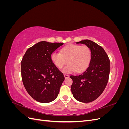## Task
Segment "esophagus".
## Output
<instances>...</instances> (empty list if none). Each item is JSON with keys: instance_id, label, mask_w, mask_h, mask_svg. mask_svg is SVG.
Segmentation results:
<instances>
[{"instance_id": "34e87169", "label": "esophagus", "mask_w": 129, "mask_h": 129, "mask_svg": "<svg viewBox=\"0 0 129 129\" xmlns=\"http://www.w3.org/2000/svg\"><path fill=\"white\" fill-rule=\"evenodd\" d=\"M64 77H65V79H66V78L69 77V75H68V74H64Z\"/></svg>"}]
</instances>
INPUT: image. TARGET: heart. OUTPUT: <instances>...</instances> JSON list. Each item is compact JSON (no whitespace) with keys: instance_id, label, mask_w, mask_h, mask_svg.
Masks as SVG:
<instances>
[{"instance_id":"1","label":"heart","mask_w":129,"mask_h":129,"mask_svg":"<svg viewBox=\"0 0 129 129\" xmlns=\"http://www.w3.org/2000/svg\"><path fill=\"white\" fill-rule=\"evenodd\" d=\"M50 57L53 63L58 68H61L68 62L69 64L62 69L63 73H71L75 71L80 73L88 67L92 53L87 46L69 44L62 48L61 53L53 52Z\"/></svg>"}]
</instances>
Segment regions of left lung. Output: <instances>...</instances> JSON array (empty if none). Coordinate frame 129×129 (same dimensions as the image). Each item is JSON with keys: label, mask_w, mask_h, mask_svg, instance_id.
Returning <instances> with one entry per match:
<instances>
[{"label": "left lung", "mask_w": 129, "mask_h": 129, "mask_svg": "<svg viewBox=\"0 0 129 129\" xmlns=\"http://www.w3.org/2000/svg\"><path fill=\"white\" fill-rule=\"evenodd\" d=\"M83 44L90 48L92 58L88 67L79 75L70 76L73 80L71 90L76 100L89 103L102 94L108 83L110 74V60L104 49L96 43L83 40Z\"/></svg>", "instance_id": "8db88e82"}]
</instances>
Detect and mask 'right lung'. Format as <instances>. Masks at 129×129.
I'll use <instances>...</instances> for the list:
<instances>
[{
	"mask_svg": "<svg viewBox=\"0 0 129 129\" xmlns=\"http://www.w3.org/2000/svg\"><path fill=\"white\" fill-rule=\"evenodd\" d=\"M63 44L40 41L27 49L22 57L23 84L28 94L39 102H52L59 93L64 77L53 63L50 56Z\"/></svg>",
	"mask_w": 129,
	"mask_h": 129,
	"instance_id": "add662e5",
	"label": "right lung"
}]
</instances>
